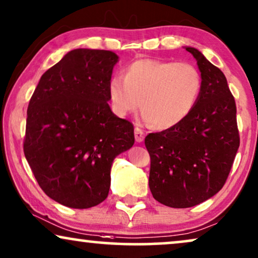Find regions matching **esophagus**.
Wrapping results in <instances>:
<instances>
[{"instance_id": "34e87169", "label": "esophagus", "mask_w": 258, "mask_h": 258, "mask_svg": "<svg viewBox=\"0 0 258 258\" xmlns=\"http://www.w3.org/2000/svg\"><path fill=\"white\" fill-rule=\"evenodd\" d=\"M135 138L137 143H142L144 138H145V133H144L143 130L139 128V127H136L135 128Z\"/></svg>"}]
</instances>
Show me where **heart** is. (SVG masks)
Returning <instances> with one entry per match:
<instances>
[{
    "label": "heart",
    "instance_id": "heart-1",
    "mask_svg": "<svg viewBox=\"0 0 258 258\" xmlns=\"http://www.w3.org/2000/svg\"><path fill=\"white\" fill-rule=\"evenodd\" d=\"M202 77L194 64L140 59L125 68L123 77L108 81V95L116 115L126 116L142 106L144 118L156 128L177 126L195 108Z\"/></svg>",
    "mask_w": 258,
    "mask_h": 258
}]
</instances>
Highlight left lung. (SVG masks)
Wrapping results in <instances>:
<instances>
[{"label":"left lung","instance_id":"1","mask_svg":"<svg viewBox=\"0 0 258 258\" xmlns=\"http://www.w3.org/2000/svg\"><path fill=\"white\" fill-rule=\"evenodd\" d=\"M185 49L194 55L201 71L197 104L177 126L145 138L153 198L177 209L195 207L217 194L239 147L236 102L225 75L198 49Z\"/></svg>","mask_w":258,"mask_h":258}]
</instances>
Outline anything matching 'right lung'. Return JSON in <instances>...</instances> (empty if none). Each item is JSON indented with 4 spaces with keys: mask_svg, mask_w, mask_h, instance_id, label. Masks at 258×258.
Returning a JSON list of instances; mask_svg holds the SVG:
<instances>
[{
    "mask_svg": "<svg viewBox=\"0 0 258 258\" xmlns=\"http://www.w3.org/2000/svg\"><path fill=\"white\" fill-rule=\"evenodd\" d=\"M118 55L79 48L44 72L27 111L23 151L48 197L88 209L104 202L114 158L135 144L132 122L111 111Z\"/></svg>",
    "mask_w": 258,
    "mask_h": 258,
    "instance_id": "right-lung-1",
    "label": "right lung"
}]
</instances>
